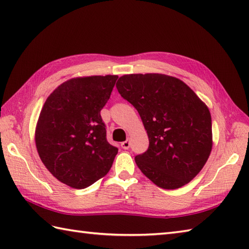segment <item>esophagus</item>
<instances>
[{
  "mask_svg": "<svg viewBox=\"0 0 249 249\" xmlns=\"http://www.w3.org/2000/svg\"><path fill=\"white\" fill-rule=\"evenodd\" d=\"M121 146L123 147L124 150H128L129 146H130V141H129V140H126V141H124V142H122Z\"/></svg>",
  "mask_w": 249,
  "mask_h": 249,
  "instance_id": "1",
  "label": "esophagus"
}]
</instances>
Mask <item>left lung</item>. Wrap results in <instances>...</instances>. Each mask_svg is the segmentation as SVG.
I'll use <instances>...</instances> for the list:
<instances>
[{
    "label": "left lung",
    "mask_w": 249,
    "mask_h": 249,
    "mask_svg": "<svg viewBox=\"0 0 249 249\" xmlns=\"http://www.w3.org/2000/svg\"><path fill=\"white\" fill-rule=\"evenodd\" d=\"M116 89L138 111L149 137V149L135 157L141 172L163 189L189 183L212 151L208 106L186 83L162 73L124 75Z\"/></svg>",
    "instance_id": "8db88e82"
}]
</instances>
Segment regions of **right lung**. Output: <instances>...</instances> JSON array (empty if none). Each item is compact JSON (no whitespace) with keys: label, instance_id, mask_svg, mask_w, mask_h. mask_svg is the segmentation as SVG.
I'll use <instances>...</instances> for the list:
<instances>
[{"label":"right lung","instance_id":"obj_1","mask_svg":"<svg viewBox=\"0 0 249 249\" xmlns=\"http://www.w3.org/2000/svg\"><path fill=\"white\" fill-rule=\"evenodd\" d=\"M118 78L70 79L49 95L40 111L37 152L52 176L72 188L83 189L105 177L118 154L106 138L100 116Z\"/></svg>","mask_w":249,"mask_h":249}]
</instances>
